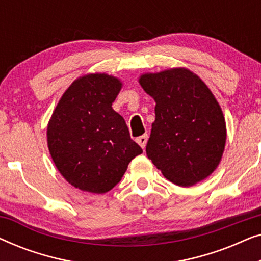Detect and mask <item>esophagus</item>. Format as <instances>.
I'll use <instances>...</instances> for the list:
<instances>
[{
	"label": "esophagus",
	"instance_id": "esophagus-1",
	"mask_svg": "<svg viewBox=\"0 0 261 261\" xmlns=\"http://www.w3.org/2000/svg\"><path fill=\"white\" fill-rule=\"evenodd\" d=\"M147 140H148V135L144 134V135H141V137H139L137 139V142L141 146V148H145L146 144H147Z\"/></svg>",
	"mask_w": 261,
	"mask_h": 261
}]
</instances>
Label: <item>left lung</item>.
Here are the masks:
<instances>
[{"label": "left lung", "mask_w": 261, "mask_h": 261, "mask_svg": "<svg viewBox=\"0 0 261 261\" xmlns=\"http://www.w3.org/2000/svg\"><path fill=\"white\" fill-rule=\"evenodd\" d=\"M139 83L155 101V120L146 146L148 159L179 187L205 179L219 166L227 138L215 96L184 67L141 74Z\"/></svg>", "instance_id": "8db88e82"}]
</instances>
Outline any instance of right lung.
<instances>
[{
	"instance_id": "obj_1",
	"label": "right lung",
	"mask_w": 261,
	"mask_h": 261,
	"mask_svg": "<svg viewBox=\"0 0 261 261\" xmlns=\"http://www.w3.org/2000/svg\"><path fill=\"white\" fill-rule=\"evenodd\" d=\"M122 83L106 73L77 78L59 99L47 126V145L62 176L82 191L115 187L142 149L112 108Z\"/></svg>"
}]
</instances>
